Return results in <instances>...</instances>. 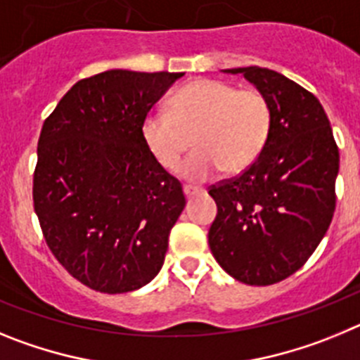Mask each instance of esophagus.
Wrapping results in <instances>:
<instances>
[{"instance_id": "obj_1", "label": "esophagus", "mask_w": 360, "mask_h": 360, "mask_svg": "<svg viewBox=\"0 0 360 360\" xmlns=\"http://www.w3.org/2000/svg\"><path fill=\"white\" fill-rule=\"evenodd\" d=\"M200 193H203L200 187H193V186H184V195L187 196V198H191V196H196L200 195Z\"/></svg>"}]
</instances>
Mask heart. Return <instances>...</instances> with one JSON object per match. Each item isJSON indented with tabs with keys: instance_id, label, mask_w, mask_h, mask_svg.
<instances>
[{
	"instance_id": "b5f03b06",
	"label": "heart",
	"mask_w": 360,
	"mask_h": 360,
	"mask_svg": "<svg viewBox=\"0 0 360 360\" xmlns=\"http://www.w3.org/2000/svg\"><path fill=\"white\" fill-rule=\"evenodd\" d=\"M272 110L262 91L238 90L219 79H198L171 98V111L151 110L142 119L141 135L153 158L176 169L187 149L186 133L196 131L198 151L186 160L180 174L200 184L219 171L249 169L265 148Z\"/></svg>"
}]
</instances>
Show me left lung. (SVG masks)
I'll use <instances>...</instances> for the list:
<instances>
[{"label": "left lung", "instance_id": "left-lung-1", "mask_svg": "<svg viewBox=\"0 0 360 360\" xmlns=\"http://www.w3.org/2000/svg\"><path fill=\"white\" fill-rule=\"evenodd\" d=\"M224 72L241 73L265 95L272 126L249 169L209 191L218 205L209 247L229 276L265 287L301 269L328 231L339 149L323 106L303 86L259 66Z\"/></svg>", "mask_w": 360, "mask_h": 360}]
</instances>
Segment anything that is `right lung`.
I'll use <instances>...</instances> for the list:
<instances>
[{
  "mask_svg": "<svg viewBox=\"0 0 360 360\" xmlns=\"http://www.w3.org/2000/svg\"><path fill=\"white\" fill-rule=\"evenodd\" d=\"M182 75L106 70L75 82L44 120L34 209L57 262L94 290H139L164 265L186 198L141 124Z\"/></svg>",
  "mask_w": 360,
  "mask_h": 360,
  "instance_id": "1",
  "label": "right lung"
}]
</instances>
